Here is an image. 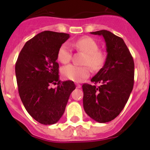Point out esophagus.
<instances>
[{
  "mask_svg": "<svg viewBox=\"0 0 150 150\" xmlns=\"http://www.w3.org/2000/svg\"><path fill=\"white\" fill-rule=\"evenodd\" d=\"M76 87H77V88H80L81 87V86L80 84H78V83H76Z\"/></svg>",
  "mask_w": 150,
  "mask_h": 150,
  "instance_id": "esophagus-1",
  "label": "esophagus"
}]
</instances>
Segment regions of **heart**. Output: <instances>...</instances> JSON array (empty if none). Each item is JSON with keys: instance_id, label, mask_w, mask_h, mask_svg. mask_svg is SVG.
I'll list each match as a JSON object with an SVG mask.
<instances>
[{"instance_id": "b5f03b06", "label": "heart", "mask_w": 150, "mask_h": 150, "mask_svg": "<svg viewBox=\"0 0 150 150\" xmlns=\"http://www.w3.org/2000/svg\"><path fill=\"white\" fill-rule=\"evenodd\" d=\"M72 45L78 50L86 54L83 62L84 64H88L93 69H98L104 64L106 56L103 51H99L97 43L93 38L84 37L73 42ZM59 61L63 64L69 62L72 57V51L69 45L64 43L59 47L57 53ZM91 69L88 66H77L69 64L62 69V74L66 79L74 82H81L90 75Z\"/></svg>"}]
</instances>
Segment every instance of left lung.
I'll list each match as a JSON object with an SVG mask.
<instances>
[{"label": "left lung", "instance_id": "1", "mask_svg": "<svg viewBox=\"0 0 150 150\" xmlns=\"http://www.w3.org/2000/svg\"><path fill=\"white\" fill-rule=\"evenodd\" d=\"M91 34L104 38L107 54L103 67L91 80L100 85H83V102L86 114L102 123L115 118L128 102L134 87V62L121 38L107 30Z\"/></svg>", "mask_w": 150, "mask_h": 150}]
</instances>
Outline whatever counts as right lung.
Here are the masks:
<instances>
[{"mask_svg": "<svg viewBox=\"0 0 150 150\" xmlns=\"http://www.w3.org/2000/svg\"><path fill=\"white\" fill-rule=\"evenodd\" d=\"M69 35L43 31L28 40L19 53L15 66L19 94L28 112L36 121L51 125L64 114L72 81L60 82L57 53ZM51 84H57L52 89Z\"/></svg>", "mask_w": 150, "mask_h": 150, "instance_id": "obj_1", "label": "right lung"}]
</instances>
